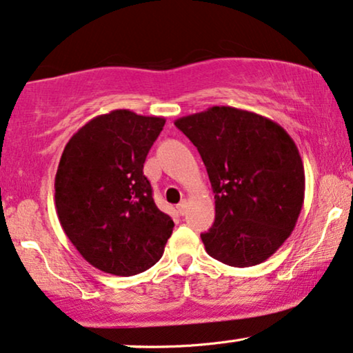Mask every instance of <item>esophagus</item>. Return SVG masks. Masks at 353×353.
<instances>
[{
    "label": "esophagus",
    "mask_w": 353,
    "mask_h": 353,
    "mask_svg": "<svg viewBox=\"0 0 353 353\" xmlns=\"http://www.w3.org/2000/svg\"><path fill=\"white\" fill-rule=\"evenodd\" d=\"M187 206H189V201L187 200H182L179 205H177V211H179L181 214H185V211H187Z\"/></svg>",
    "instance_id": "34e87169"
}]
</instances>
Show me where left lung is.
Segmentation results:
<instances>
[{"label":"left lung","instance_id":"1","mask_svg":"<svg viewBox=\"0 0 353 353\" xmlns=\"http://www.w3.org/2000/svg\"><path fill=\"white\" fill-rule=\"evenodd\" d=\"M199 150L214 194L205 250L224 265H260L288 241L305 199L299 148L278 122L232 106L174 121Z\"/></svg>","mask_w":353,"mask_h":353}]
</instances>
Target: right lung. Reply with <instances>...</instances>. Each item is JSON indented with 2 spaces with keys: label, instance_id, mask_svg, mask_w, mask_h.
Masks as SVG:
<instances>
[{
  "label": "right lung",
  "instance_id": "1",
  "mask_svg": "<svg viewBox=\"0 0 353 353\" xmlns=\"http://www.w3.org/2000/svg\"><path fill=\"white\" fill-rule=\"evenodd\" d=\"M166 119L114 110L88 121L61 154L54 203L65 236L92 266L114 276L147 271L174 223L158 210L145 158Z\"/></svg>",
  "mask_w": 353,
  "mask_h": 353
}]
</instances>
